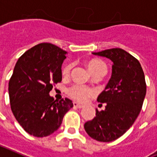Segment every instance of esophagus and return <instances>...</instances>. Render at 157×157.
<instances>
[{
	"mask_svg": "<svg viewBox=\"0 0 157 157\" xmlns=\"http://www.w3.org/2000/svg\"><path fill=\"white\" fill-rule=\"evenodd\" d=\"M73 105H74V107L78 108V109H81V108H84V105H80V104H78L77 102H74Z\"/></svg>",
	"mask_w": 157,
	"mask_h": 157,
	"instance_id": "obj_1",
	"label": "esophagus"
}]
</instances>
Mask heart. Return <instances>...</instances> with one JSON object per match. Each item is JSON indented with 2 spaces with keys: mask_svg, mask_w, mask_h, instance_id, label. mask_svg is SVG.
I'll return each mask as SVG.
<instances>
[{
  "mask_svg": "<svg viewBox=\"0 0 157 157\" xmlns=\"http://www.w3.org/2000/svg\"><path fill=\"white\" fill-rule=\"evenodd\" d=\"M87 67L92 74L95 73L101 69L106 70V66L102 61L99 59H91L88 61L86 63ZM71 65L66 66L63 69V75H68L70 72ZM68 94L71 97L79 102H85L89 99L90 96L94 95V90L88 88V87L81 86H75L68 90Z\"/></svg>",
  "mask_w": 157,
  "mask_h": 157,
  "instance_id": "heart-1",
  "label": "heart"
}]
</instances>
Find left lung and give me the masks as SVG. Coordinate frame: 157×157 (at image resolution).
<instances>
[{
	"label": "left lung",
	"instance_id": "left-lung-1",
	"mask_svg": "<svg viewBox=\"0 0 157 157\" xmlns=\"http://www.w3.org/2000/svg\"><path fill=\"white\" fill-rule=\"evenodd\" d=\"M92 54L113 62L112 75L98 102L106 103L105 110L98 111L85 130L93 139L109 142L126 132L139 115L147 92L145 76L138 60L122 48H111Z\"/></svg>",
	"mask_w": 157,
	"mask_h": 157
}]
</instances>
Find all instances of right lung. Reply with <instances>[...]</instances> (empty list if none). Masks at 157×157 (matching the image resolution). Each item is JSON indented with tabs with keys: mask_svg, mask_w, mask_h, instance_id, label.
Listing matches in <instances>:
<instances>
[{
	"mask_svg": "<svg viewBox=\"0 0 157 157\" xmlns=\"http://www.w3.org/2000/svg\"><path fill=\"white\" fill-rule=\"evenodd\" d=\"M66 51L43 43L31 48L18 59L9 81L12 113L29 134L47 137L59 128L72 101L54 100L52 85L62 81Z\"/></svg>",
	"mask_w": 157,
	"mask_h": 157,
	"instance_id": "1",
	"label": "right lung"
}]
</instances>
